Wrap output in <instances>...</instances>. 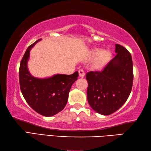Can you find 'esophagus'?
Segmentation results:
<instances>
[{"mask_svg": "<svg viewBox=\"0 0 151 151\" xmlns=\"http://www.w3.org/2000/svg\"><path fill=\"white\" fill-rule=\"evenodd\" d=\"M78 74H79V76H80V77H84V76H85V71H84L83 69H80L78 70Z\"/></svg>", "mask_w": 151, "mask_h": 151, "instance_id": "esophagus-1", "label": "esophagus"}]
</instances>
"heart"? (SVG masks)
<instances>
[{
    "label": "heart",
    "instance_id": "b5f03b06",
    "mask_svg": "<svg viewBox=\"0 0 151 151\" xmlns=\"http://www.w3.org/2000/svg\"><path fill=\"white\" fill-rule=\"evenodd\" d=\"M92 56L94 58H96V65L98 67H103L105 66L111 57V52L109 50H103L101 49H95L93 50Z\"/></svg>",
    "mask_w": 151,
    "mask_h": 151
}]
</instances>
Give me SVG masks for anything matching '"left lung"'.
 <instances>
[{
    "mask_svg": "<svg viewBox=\"0 0 151 151\" xmlns=\"http://www.w3.org/2000/svg\"><path fill=\"white\" fill-rule=\"evenodd\" d=\"M114 57L101 71L86 73L87 99L91 108L109 115L123 105L131 94L133 83L131 55L116 44Z\"/></svg>",
    "mask_w": 151,
    "mask_h": 151,
    "instance_id": "left-lung-1",
    "label": "left lung"
}]
</instances>
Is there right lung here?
<instances>
[{"label": "right lung", "mask_w": 151, "mask_h": 151, "mask_svg": "<svg viewBox=\"0 0 151 151\" xmlns=\"http://www.w3.org/2000/svg\"><path fill=\"white\" fill-rule=\"evenodd\" d=\"M30 45L20 62L19 83L20 91L29 105L38 113L51 116L66 106L73 84L77 80V71L72 75H56L47 78H37L27 68L30 50L39 40Z\"/></svg>", "instance_id": "1"}]
</instances>
